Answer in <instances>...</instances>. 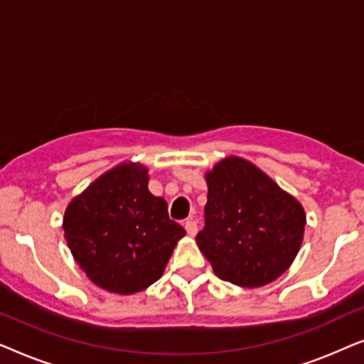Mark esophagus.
Instances as JSON below:
<instances>
[{
    "instance_id": "1",
    "label": "esophagus",
    "mask_w": 364,
    "mask_h": 364,
    "mask_svg": "<svg viewBox=\"0 0 364 364\" xmlns=\"http://www.w3.org/2000/svg\"><path fill=\"white\" fill-rule=\"evenodd\" d=\"M183 227H186V232L191 237H193L197 233V222L192 220V218H188V220H186V223H183Z\"/></svg>"
}]
</instances>
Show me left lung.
<instances>
[{"instance_id":"obj_1","label":"left lung","mask_w":364,"mask_h":364,"mask_svg":"<svg viewBox=\"0 0 364 364\" xmlns=\"http://www.w3.org/2000/svg\"><path fill=\"white\" fill-rule=\"evenodd\" d=\"M205 181V227L196 240L215 275L248 288L277 280L303 242L300 202L240 157L223 159Z\"/></svg>"}]
</instances>
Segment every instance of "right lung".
I'll return each instance as SVG.
<instances>
[{
  "label": "right lung",
  "instance_id": "right-lung-1",
  "mask_svg": "<svg viewBox=\"0 0 364 364\" xmlns=\"http://www.w3.org/2000/svg\"><path fill=\"white\" fill-rule=\"evenodd\" d=\"M147 168L121 164L73 198L63 220L77 265L104 290L132 295L162 277L186 230L147 188Z\"/></svg>",
  "mask_w": 364,
  "mask_h": 364
}]
</instances>
